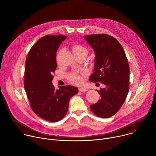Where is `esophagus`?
Returning <instances> with one entry per match:
<instances>
[{
    "label": "esophagus",
    "mask_w": 156,
    "mask_h": 156,
    "mask_svg": "<svg viewBox=\"0 0 156 156\" xmlns=\"http://www.w3.org/2000/svg\"><path fill=\"white\" fill-rule=\"evenodd\" d=\"M87 90L86 88H83V87H81V88H79V91H81V92H86L87 91Z\"/></svg>",
    "instance_id": "1"
}]
</instances>
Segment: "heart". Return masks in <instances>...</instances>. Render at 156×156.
<instances>
[{"mask_svg":"<svg viewBox=\"0 0 156 156\" xmlns=\"http://www.w3.org/2000/svg\"><path fill=\"white\" fill-rule=\"evenodd\" d=\"M72 51L74 55H81L84 56L85 57L87 54V51L86 48L80 44H76L73 45L72 47ZM70 80L73 84H79L82 83L83 78L81 76L77 74H73L70 76Z\"/></svg>","mask_w":156,"mask_h":156,"instance_id":"b5f03b06","label":"heart"}]
</instances>
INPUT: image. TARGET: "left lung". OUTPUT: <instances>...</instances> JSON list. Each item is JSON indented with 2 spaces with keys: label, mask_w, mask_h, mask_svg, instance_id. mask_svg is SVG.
Segmentation results:
<instances>
[{
  "label": "left lung",
  "mask_w": 156,
  "mask_h": 156,
  "mask_svg": "<svg viewBox=\"0 0 156 156\" xmlns=\"http://www.w3.org/2000/svg\"><path fill=\"white\" fill-rule=\"evenodd\" d=\"M84 38L96 55L90 81L105 86L97 90L101 99L90 108L99 117H110L122 107L129 91L128 62L121 44L114 37L98 34L86 35Z\"/></svg>",
  "instance_id": "8db88e82"
}]
</instances>
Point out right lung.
<instances>
[{"label": "right lung", "instance_id": "add662e5", "mask_svg": "<svg viewBox=\"0 0 156 156\" xmlns=\"http://www.w3.org/2000/svg\"><path fill=\"white\" fill-rule=\"evenodd\" d=\"M66 37L62 34L47 35L37 41L26 60L25 90L33 112L51 122L60 120L67 112L70 98L78 89L68 85L55 90L52 81L57 68L56 52Z\"/></svg>", "mask_w": 156, "mask_h": 156}]
</instances>
